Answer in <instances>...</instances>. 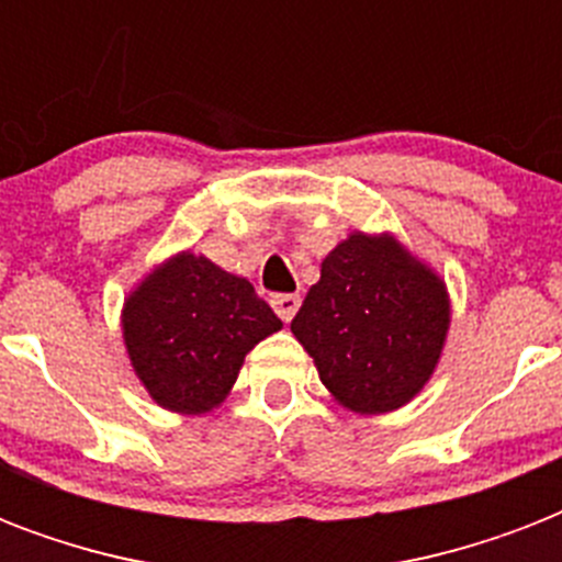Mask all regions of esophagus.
<instances>
[{
    "label": "esophagus",
    "instance_id": "34e87169",
    "mask_svg": "<svg viewBox=\"0 0 562 562\" xmlns=\"http://www.w3.org/2000/svg\"><path fill=\"white\" fill-rule=\"evenodd\" d=\"M271 306L273 312L289 324L291 317L297 315V308H300V294H273L271 297Z\"/></svg>",
    "mask_w": 562,
    "mask_h": 562
}]
</instances>
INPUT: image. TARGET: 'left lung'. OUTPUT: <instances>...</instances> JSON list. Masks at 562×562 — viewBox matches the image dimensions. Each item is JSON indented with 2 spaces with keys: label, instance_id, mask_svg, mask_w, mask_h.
<instances>
[{
  "label": "left lung",
  "instance_id": "left-lung-1",
  "mask_svg": "<svg viewBox=\"0 0 562 562\" xmlns=\"http://www.w3.org/2000/svg\"><path fill=\"white\" fill-rule=\"evenodd\" d=\"M449 329L443 280L391 236L352 233L321 265L291 333L321 382L359 414L414 400L431 379Z\"/></svg>",
  "mask_w": 562,
  "mask_h": 562
}]
</instances>
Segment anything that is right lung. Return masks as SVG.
Returning <instances> with one entry per match:
<instances>
[{
  "label": "right lung",
  "instance_id": "obj_1",
  "mask_svg": "<svg viewBox=\"0 0 562 562\" xmlns=\"http://www.w3.org/2000/svg\"><path fill=\"white\" fill-rule=\"evenodd\" d=\"M280 326L250 282L194 254L175 256L148 273L122 312L139 382L157 405L180 414L215 408L247 352Z\"/></svg>",
  "mask_w": 562,
  "mask_h": 562
}]
</instances>
